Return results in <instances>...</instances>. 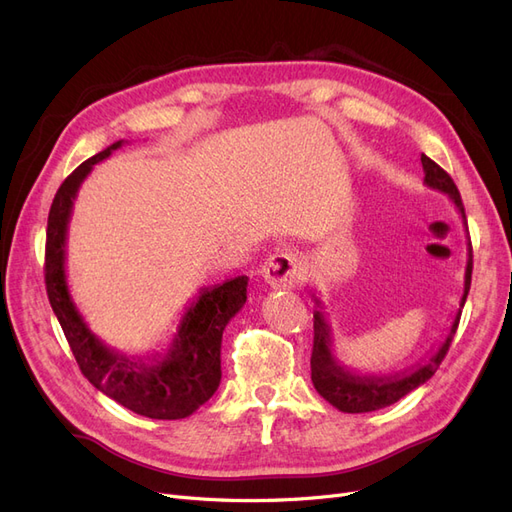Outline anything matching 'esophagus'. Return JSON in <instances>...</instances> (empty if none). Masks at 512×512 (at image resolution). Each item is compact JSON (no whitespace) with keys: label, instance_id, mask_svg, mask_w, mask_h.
<instances>
[{"label":"esophagus","instance_id":"esophagus-1","mask_svg":"<svg viewBox=\"0 0 512 512\" xmlns=\"http://www.w3.org/2000/svg\"><path fill=\"white\" fill-rule=\"evenodd\" d=\"M301 273V260L292 252H277L262 267V277L273 290L294 288L301 282Z\"/></svg>","mask_w":512,"mask_h":512}]
</instances>
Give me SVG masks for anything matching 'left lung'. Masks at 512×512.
Wrapping results in <instances>:
<instances>
[{
    "mask_svg": "<svg viewBox=\"0 0 512 512\" xmlns=\"http://www.w3.org/2000/svg\"><path fill=\"white\" fill-rule=\"evenodd\" d=\"M423 170H425V185L431 190H438L451 198V203L457 207L463 226L468 230L466 222V211H463V203L455 181L448 177L446 170H442L436 162L429 160L427 156H421ZM472 282V243L468 237V262H466V275H463V294L459 301V309L453 318L451 329H448L444 342L429 354V359L423 363H416L410 369L399 371V374L391 376H371V374H356V371L348 369L344 363L337 361L333 352V335H331V324L322 312V301L318 294L312 290V299L316 303L314 312V350H312V382L316 391L329 401L331 406L337 410L348 412V414H361V412H374L386 406H393L395 401L406 397L418 386L425 384L436 369L440 367L442 359L451 346L455 331L459 327L461 309L466 305L468 292Z\"/></svg>",
    "mask_w": 512,
    "mask_h": 512,
    "instance_id": "left-lung-1",
    "label": "left lung"
}]
</instances>
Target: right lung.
<instances>
[{"mask_svg":"<svg viewBox=\"0 0 512 512\" xmlns=\"http://www.w3.org/2000/svg\"><path fill=\"white\" fill-rule=\"evenodd\" d=\"M123 141L113 143L85 160L61 183L46 226L44 282L53 312L64 329L83 376L117 404L147 418L175 421L196 412L218 391L222 380V333L230 318L247 301V275L232 277L218 286L200 288L185 307L177 333L164 352L128 356L108 348L87 327L76 309L66 282L68 224L81 183Z\"/></svg>","mask_w":512,"mask_h":512,"instance_id":"add662e5","label":"right lung"}]
</instances>
